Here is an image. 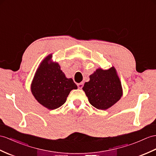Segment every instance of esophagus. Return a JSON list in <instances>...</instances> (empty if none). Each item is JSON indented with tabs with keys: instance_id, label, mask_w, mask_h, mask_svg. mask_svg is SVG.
<instances>
[{
	"instance_id": "34e87169",
	"label": "esophagus",
	"mask_w": 156,
	"mask_h": 156,
	"mask_svg": "<svg viewBox=\"0 0 156 156\" xmlns=\"http://www.w3.org/2000/svg\"><path fill=\"white\" fill-rule=\"evenodd\" d=\"M83 85H84V83H83V82H81V83H79L77 84V87L79 89H82L83 87Z\"/></svg>"
}]
</instances>
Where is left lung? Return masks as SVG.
I'll list each match as a JSON object with an SVG mask.
<instances>
[{"mask_svg": "<svg viewBox=\"0 0 156 156\" xmlns=\"http://www.w3.org/2000/svg\"><path fill=\"white\" fill-rule=\"evenodd\" d=\"M89 78L83 89L94 107L107 110L120 100L122 90L115 67L108 70L98 69Z\"/></svg>", "mask_w": 156, "mask_h": 156, "instance_id": "8db88e82", "label": "left lung"}]
</instances>
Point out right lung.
Returning a JSON list of instances; mask_svg holds the SVG:
<instances>
[{"instance_id":"add662e5","label":"right lung","mask_w":156,"mask_h":156,"mask_svg":"<svg viewBox=\"0 0 156 156\" xmlns=\"http://www.w3.org/2000/svg\"><path fill=\"white\" fill-rule=\"evenodd\" d=\"M48 56L34 76L31 90L36 99L48 109L54 110L65 103L70 91L77 86L72 79L66 77L58 63H48Z\"/></svg>"}]
</instances>
